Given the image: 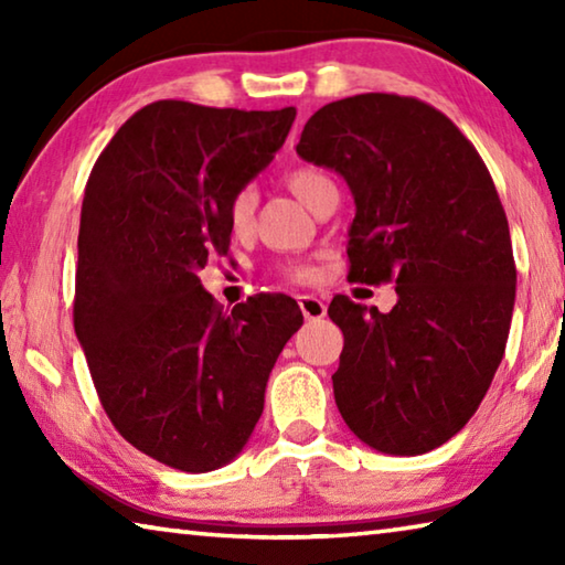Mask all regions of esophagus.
<instances>
[{
    "label": "esophagus",
    "instance_id": "1",
    "mask_svg": "<svg viewBox=\"0 0 565 565\" xmlns=\"http://www.w3.org/2000/svg\"><path fill=\"white\" fill-rule=\"evenodd\" d=\"M299 309L306 321H319L327 317V303H323L319 296H311V294L299 296Z\"/></svg>",
    "mask_w": 565,
    "mask_h": 565
}]
</instances>
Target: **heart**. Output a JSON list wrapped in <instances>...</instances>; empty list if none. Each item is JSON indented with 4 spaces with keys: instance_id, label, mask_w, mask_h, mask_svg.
I'll list each match as a JSON object with an SVG mask.
<instances>
[{
    "instance_id": "obj_1",
    "label": "heart",
    "mask_w": 565,
    "mask_h": 565,
    "mask_svg": "<svg viewBox=\"0 0 565 565\" xmlns=\"http://www.w3.org/2000/svg\"><path fill=\"white\" fill-rule=\"evenodd\" d=\"M329 181L331 179L317 167H299V169H294V171H289V174H286V184H289V189L301 199L303 204L309 202V196L313 194V191H317L323 184H329ZM254 206H256L254 189L252 186L238 189L236 194L228 199V209H226L228 226H232L234 232H238V234L246 232V228L252 226ZM291 276H294V279H299V281H306V279H311L313 274H311V269H303V266H301V269H294Z\"/></svg>"
}]
</instances>
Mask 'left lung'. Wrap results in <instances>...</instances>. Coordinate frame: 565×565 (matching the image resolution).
Here are the masks:
<instances>
[{
    "label": "left lung",
    "instance_id": "1",
    "mask_svg": "<svg viewBox=\"0 0 565 565\" xmlns=\"http://www.w3.org/2000/svg\"><path fill=\"white\" fill-rule=\"evenodd\" d=\"M296 154L351 189L349 279L398 294L388 313L333 296L341 416L381 454L434 451L476 414L509 341L515 264L489 169L446 114L379 92L321 107Z\"/></svg>",
    "mask_w": 565,
    "mask_h": 565
}]
</instances>
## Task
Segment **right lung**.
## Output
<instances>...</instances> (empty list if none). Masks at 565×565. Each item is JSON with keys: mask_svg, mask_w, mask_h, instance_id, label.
<instances>
[{"mask_svg": "<svg viewBox=\"0 0 565 565\" xmlns=\"http://www.w3.org/2000/svg\"><path fill=\"white\" fill-rule=\"evenodd\" d=\"M296 109L164 99L121 124L82 202L74 331L114 428L159 463L206 473L242 454L299 303L232 311L199 269L232 242L228 199L281 149Z\"/></svg>", "mask_w": 565, "mask_h": 565, "instance_id": "obj_1", "label": "right lung"}]
</instances>
